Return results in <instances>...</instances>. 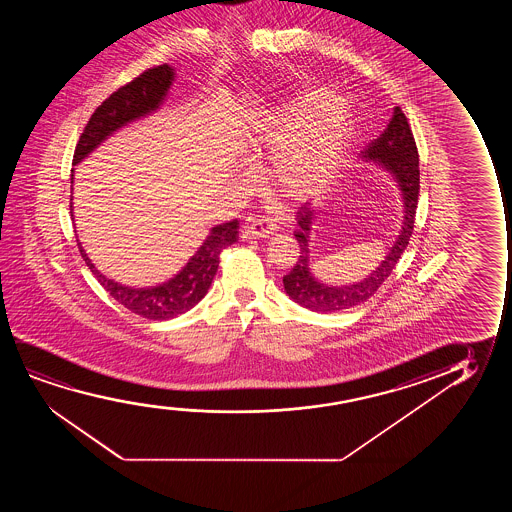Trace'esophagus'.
<instances>
[{"mask_svg": "<svg viewBox=\"0 0 512 512\" xmlns=\"http://www.w3.org/2000/svg\"><path fill=\"white\" fill-rule=\"evenodd\" d=\"M276 232V225L267 222H252L241 227V238L243 239H266Z\"/></svg>", "mask_w": 512, "mask_h": 512, "instance_id": "1", "label": "esophagus"}]
</instances>
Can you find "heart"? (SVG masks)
Masks as SVG:
<instances>
[{
  "label": "heart",
  "mask_w": 512,
  "mask_h": 512,
  "mask_svg": "<svg viewBox=\"0 0 512 512\" xmlns=\"http://www.w3.org/2000/svg\"><path fill=\"white\" fill-rule=\"evenodd\" d=\"M339 106L334 92L304 89L262 117L248 152H273L267 180L278 196L301 203L336 182L357 141L355 120Z\"/></svg>",
  "instance_id": "b5f03b06"
}]
</instances>
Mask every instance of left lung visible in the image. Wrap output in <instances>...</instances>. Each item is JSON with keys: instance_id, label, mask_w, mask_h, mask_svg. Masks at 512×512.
Here are the masks:
<instances>
[{"instance_id": "1", "label": "left lung", "mask_w": 512, "mask_h": 512, "mask_svg": "<svg viewBox=\"0 0 512 512\" xmlns=\"http://www.w3.org/2000/svg\"><path fill=\"white\" fill-rule=\"evenodd\" d=\"M360 159L372 162L376 168L383 169L392 176L399 189L402 203L400 231L395 236L393 245L388 248L385 259L381 260L379 266L369 276H365L364 280L341 287L329 285L311 273L309 243L316 217L315 210L308 206L309 203L304 204L301 210L297 211L299 227L294 232L295 239L301 246V255L294 269L283 276V287L292 301L316 313H336L343 309L355 308L376 294V290L383 285V281L390 276L393 267L399 262L413 234L414 215L420 194V162L413 131L399 106L393 108L392 120L383 134H379L378 140L372 141L364 148V152H360Z\"/></svg>"}]
</instances>
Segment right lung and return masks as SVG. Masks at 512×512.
Masks as SVG:
<instances>
[{
  "mask_svg": "<svg viewBox=\"0 0 512 512\" xmlns=\"http://www.w3.org/2000/svg\"><path fill=\"white\" fill-rule=\"evenodd\" d=\"M175 75L173 66L162 64L145 71L131 84L124 85L119 91L113 92L110 98L103 101V105L98 106V110L92 113L91 119L87 122L84 133L80 136L75 148L73 166L87 159L101 143H105L122 127L157 112L168 98L169 89L175 82ZM71 183H73V175H71ZM70 208L71 217H73V201ZM238 229V220L211 227L203 245L197 248V252L190 257L189 262L173 278L162 281L154 287H129L108 278L92 264L80 239L77 241L85 264L115 301L147 320H169L194 308L197 302L208 294L211 281L217 274L220 253L224 252L227 246L238 241Z\"/></svg>",
  "mask_w": 512,
  "mask_h": 512,
  "instance_id": "1",
  "label": "right lung"
}]
</instances>
